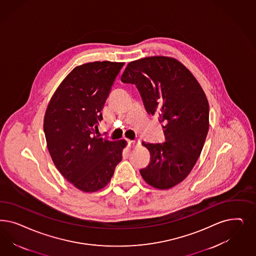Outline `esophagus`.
<instances>
[{
    "label": "esophagus",
    "instance_id": "34e87169",
    "mask_svg": "<svg viewBox=\"0 0 256 256\" xmlns=\"http://www.w3.org/2000/svg\"><path fill=\"white\" fill-rule=\"evenodd\" d=\"M140 143V140H138V138L132 140H128V146H129V148H134V147L138 146Z\"/></svg>",
    "mask_w": 256,
    "mask_h": 256
}]
</instances>
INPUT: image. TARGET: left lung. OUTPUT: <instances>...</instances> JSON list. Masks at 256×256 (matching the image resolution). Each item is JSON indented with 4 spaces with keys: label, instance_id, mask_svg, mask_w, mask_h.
Wrapping results in <instances>:
<instances>
[{
    "label": "left lung",
    "instance_id": "8db88e82",
    "mask_svg": "<svg viewBox=\"0 0 256 256\" xmlns=\"http://www.w3.org/2000/svg\"><path fill=\"white\" fill-rule=\"evenodd\" d=\"M122 81L136 86L148 115L163 124L164 142H142L150 161L140 174L150 186L168 190L186 179L202 152L209 129L206 96L190 70L168 56L130 62Z\"/></svg>",
    "mask_w": 256,
    "mask_h": 256
}]
</instances>
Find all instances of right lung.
<instances>
[{"label":"right lung","mask_w":256,"mask_h":256,"mask_svg":"<svg viewBox=\"0 0 256 256\" xmlns=\"http://www.w3.org/2000/svg\"><path fill=\"white\" fill-rule=\"evenodd\" d=\"M124 63L96 61L76 66L59 84L44 116L54 164L84 192L104 188L122 159L126 140L98 134L102 110Z\"/></svg>","instance_id":"add662e5"}]
</instances>
